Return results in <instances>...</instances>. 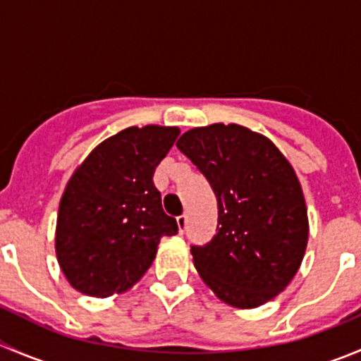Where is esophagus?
Here are the masks:
<instances>
[{"instance_id":"34e87169","label":"esophagus","mask_w":361,"mask_h":361,"mask_svg":"<svg viewBox=\"0 0 361 361\" xmlns=\"http://www.w3.org/2000/svg\"><path fill=\"white\" fill-rule=\"evenodd\" d=\"M187 221H188L187 214H181V216H178V218H176L178 231H180V234H183V232H185V228H187Z\"/></svg>"}]
</instances>
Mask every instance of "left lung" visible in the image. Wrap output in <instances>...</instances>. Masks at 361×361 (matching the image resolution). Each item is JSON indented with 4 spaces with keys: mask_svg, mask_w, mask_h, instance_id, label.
Returning a JSON list of instances; mask_svg holds the SVG:
<instances>
[{
    "mask_svg": "<svg viewBox=\"0 0 361 361\" xmlns=\"http://www.w3.org/2000/svg\"><path fill=\"white\" fill-rule=\"evenodd\" d=\"M176 147L218 202L216 234L190 250L201 279L232 307L272 300L292 283L307 248V207L292 164L269 137L239 123L194 127Z\"/></svg>",
    "mask_w": 361,
    "mask_h": 361,
    "instance_id": "8db88e82",
    "label": "left lung"
}]
</instances>
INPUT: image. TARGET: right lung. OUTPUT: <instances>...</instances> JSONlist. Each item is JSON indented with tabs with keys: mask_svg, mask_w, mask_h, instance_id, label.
<instances>
[{
	"mask_svg": "<svg viewBox=\"0 0 361 361\" xmlns=\"http://www.w3.org/2000/svg\"><path fill=\"white\" fill-rule=\"evenodd\" d=\"M178 134V127H127L71 174L57 213L56 255L80 293L104 298L133 288L154 262L160 238L178 232L152 180Z\"/></svg>",
	"mask_w": 361,
	"mask_h": 361,
	"instance_id": "obj_1",
	"label": "right lung"
}]
</instances>
